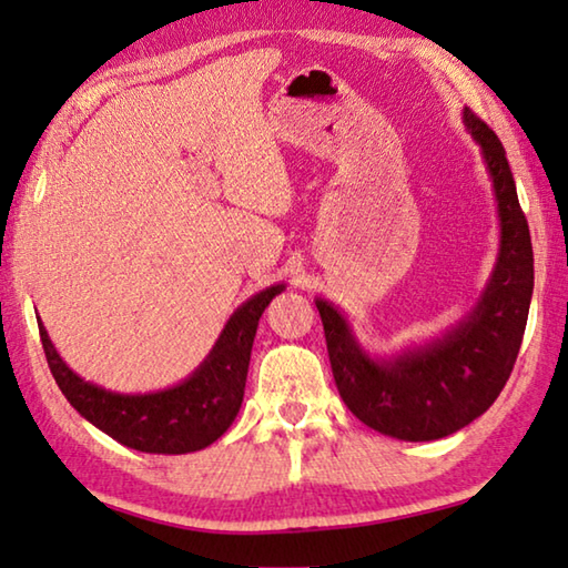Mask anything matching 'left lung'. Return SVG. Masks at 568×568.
<instances>
[{
    "label": "left lung",
    "mask_w": 568,
    "mask_h": 568,
    "mask_svg": "<svg viewBox=\"0 0 568 568\" xmlns=\"http://www.w3.org/2000/svg\"><path fill=\"white\" fill-rule=\"evenodd\" d=\"M466 132L491 179L499 252L479 300L452 329L392 354H372L339 306L316 296L336 389L356 419L402 442L444 439L489 409L514 369L534 294L529 224L511 166L489 126L464 109Z\"/></svg>",
    "instance_id": "left-lung-1"
}]
</instances>
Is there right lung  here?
I'll use <instances>...</instances> for the list:
<instances>
[{"mask_svg": "<svg viewBox=\"0 0 568 568\" xmlns=\"http://www.w3.org/2000/svg\"><path fill=\"white\" fill-rule=\"evenodd\" d=\"M284 282L266 286L229 316L204 362L174 386L122 394L87 382L67 366L39 320V336L54 382L67 402L114 442L144 454H192L214 444L236 419L258 320Z\"/></svg>", "mask_w": 568, "mask_h": 568, "instance_id": "right-lung-1", "label": "right lung"}]
</instances>
